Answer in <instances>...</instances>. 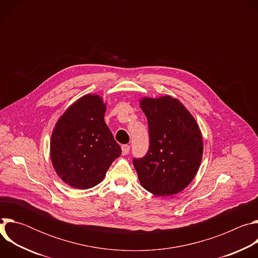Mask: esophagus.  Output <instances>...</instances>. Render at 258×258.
<instances>
[{"mask_svg":"<svg viewBox=\"0 0 258 258\" xmlns=\"http://www.w3.org/2000/svg\"><path fill=\"white\" fill-rule=\"evenodd\" d=\"M121 150H122V155H127L130 150H131V147L128 145H122Z\"/></svg>","mask_w":258,"mask_h":258,"instance_id":"34e87169","label":"esophagus"}]
</instances>
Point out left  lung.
Returning a JSON list of instances; mask_svg holds the SVG:
<instances>
[{
  "label": "left lung",
  "mask_w": 258,
  "mask_h": 258,
  "mask_svg": "<svg viewBox=\"0 0 258 258\" xmlns=\"http://www.w3.org/2000/svg\"><path fill=\"white\" fill-rule=\"evenodd\" d=\"M141 108L149 126V150L134 158L141 185L156 196H170L195 177L203 154L200 128L178 100L170 96L143 98Z\"/></svg>",
  "instance_id": "obj_1"
}]
</instances>
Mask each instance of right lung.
Wrapping results in <instances>:
<instances>
[{"instance_id":"obj_1","label":"right lung","mask_w":258,"mask_h":258,"mask_svg":"<svg viewBox=\"0 0 258 258\" xmlns=\"http://www.w3.org/2000/svg\"><path fill=\"white\" fill-rule=\"evenodd\" d=\"M106 105L98 95H86L58 119L51 137V160L67 185L86 190L97 186L120 146L104 121Z\"/></svg>"}]
</instances>
